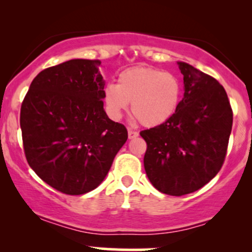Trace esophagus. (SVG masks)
<instances>
[{"mask_svg":"<svg viewBox=\"0 0 252 252\" xmlns=\"http://www.w3.org/2000/svg\"><path fill=\"white\" fill-rule=\"evenodd\" d=\"M128 136H129L130 140H131V138H136V137H137V136H138V132H137V131H135V130L129 129V130H128Z\"/></svg>","mask_w":252,"mask_h":252,"instance_id":"34e87169","label":"esophagus"}]
</instances>
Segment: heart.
<instances>
[{
  "label": "heart",
  "instance_id": "1",
  "mask_svg": "<svg viewBox=\"0 0 252 252\" xmlns=\"http://www.w3.org/2000/svg\"><path fill=\"white\" fill-rule=\"evenodd\" d=\"M182 85L178 76L148 66H136L121 72L116 84L104 88L106 112L121 120L131 103V112L144 126H158L175 114Z\"/></svg>",
  "mask_w": 252,
  "mask_h": 252
}]
</instances>
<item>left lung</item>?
Instances as JSON below:
<instances>
[{
	"instance_id": "obj_1",
	"label": "left lung",
	"mask_w": 252,
	"mask_h": 252,
	"mask_svg": "<svg viewBox=\"0 0 252 252\" xmlns=\"http://www.w3.org/2000/svg\"><path fill=\"white\" fill-rule=\"evenodd\" d=\"M185 94L175 114L161 126L142 130L144 169L153 186L180 196L200 189L220 170L226 156L233 112L217 79L178 63Z\"/></svg>"
}]
</instances>
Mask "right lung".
I'll return each mask as SVG.
<instances>
[{
	"mask_svg": "<svg viewBox=\"0 0 252 252\" xmlns=\"http://www.w3.org/2000/svg\"><path fill=\"white\" fill-rule=\"evenodd\" d=\"M100 60L72 59L34 78L20 112L31 168L54 189L79 195L94 189L128 138L103 109Z\"/></svg>",
	"mask_w": 252,
	"mask_h": 252,
	"instance_id": "1",
	"label": "right lung"
}]
</instances>
